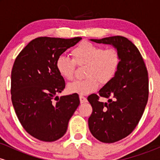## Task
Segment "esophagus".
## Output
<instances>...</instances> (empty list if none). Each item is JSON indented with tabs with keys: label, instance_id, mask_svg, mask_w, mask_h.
I'll list each match as a JSON object with an SVG mask.
<instances>
[{
	"label": "esophagus",
	"instance_id": "obj_1",
	"mask_svg": "<svg viewBox=\"0 0 160 160\" xmlns=\"http://www.w3.org/2000/svg\"><path fill=\"white\" fill-rule=\"evenodd\" d=\"M80 101L81 104H84L87 102V99H86V98H85L84 96H82V95H80Z\"/></svg>",
	"mask_w": 160,
	"mask_h": 160
}]
</instances>
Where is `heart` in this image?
Instances as JSON below:
<instances>
[{"instance_id": "b5f03b06", "label": "heart", "mask_w": 160, "mask_h": 160, "mask_svg": "<svg viewBox=\"0 0 160 160\" xmlns=\"http://www.w3.org/2000/svg\"><path fill=\"white\" fill-rule=\"evenodd\" d=\"M73 59L65 55L57 58L56 67L58 74L66 80L74 76L76 64L78 66L87 65L85 80H74L68 85L71 94L89 95L98 89L100 81L110 82L117 74L120 68L121 57L114 48L104 49V47L88 41L80 43L71 51Z\"/></svg>"}]
</instances>
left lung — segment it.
Wrapping results in <instances>:
<instances>
[{
	"mask_svg": "<svg viewBox=\"0 0 160 160\" xmlns=\"http://www.w3.org/2000/svg\"><path fill=\"white\" fill-rule=\"evenodd\" d=\"M111 45L120 52L121 62L116 76L100 90L99 95L109 98L99 102L96 94L88 101L92 113L88 120L92 135L104 143H113L128 136L140 121L148 100V74L140 52L122 36L90 39Z\"/></svg>",
	"mask_w": 160,
	"mask_h": 160,
	"instance_id": "obj_1",
	"label": "left lung"
}]
</instances>
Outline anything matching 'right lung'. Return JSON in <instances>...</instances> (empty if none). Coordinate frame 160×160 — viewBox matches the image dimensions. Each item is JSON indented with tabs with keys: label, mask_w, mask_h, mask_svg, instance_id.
<instances>
[{
	"label": "right lung",
	"mask_w": 160,
	"mask_h": 160,
	"mask_svg": "<svg viewBox=\"0 0 160 160\" xmlns=\"http://www.w3.org/2000/svg\"><path fill=\"white\" fill-rule=\"evenodd\" d=\"M80 40L40 37L16 57L11 72L12 103L25 131L38 140L51 142L63 136L80 104L78 94L56 96L65 82L56 62Z\"/></svg>",
	"instance_id": "add662e5"
}]
</instances>
